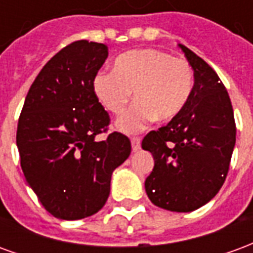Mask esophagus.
Returning a JSON list of instances; mask_svg holds the SVG:
<instances>
[{"label":"esophagus","instance_id":"obj_1","mask_svg":"<svg viewBox=\"0 0 253 253\" xmlns=\"http://www.w3.org/2000/svg\"><path fill=\"white\" fill-rule=\"evenodd\" d=\"M131 148L134 152H137L141 148V138L139 137H132L131 138Z\"/></svg>","mask_w":253,"mask_h":253}]
</instances>
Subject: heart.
I'll return each mask as SVG.
<instances>
[{
    "mask_svg": "<svg viewBox=\"0 0 253 253\" xmlns=\"http://www.w3.org/2000/svg\"><path fill=\"white\" fill-rule=\"evenodd\" d=\"M93 90L114 115L125 112L134 92L135 104L116 122L121 131L131 134L156 118L172 121L186 108L194 90V70L184 59L160 50H131L116 58L112 72L94 77Z\"/></svg>",
    "mask_w": 253,
    "mask_h": 253,
    "instance_id": "b5f03b06",
    "label": "heart"
}]
</instances>
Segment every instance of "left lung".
<instances>
[{"instance_id":"left-lung-1","label":"left lung","mask_w":253,"mask_h":253,"mask_svg":"<svg viewBox=\"0 0 253 253\" xmlns=\"http://www.w3.org/2000/svg\"><path fill=\"white\" fill-rule=\"evenodd\" d=\"M194 69V90L175 119L150 131L142 149L153 154L145 180L149 199L169 211L188 212L217 195L236 143L233 107L218 74L195 52L179 44Z\"/></svg>"}]
</instances>
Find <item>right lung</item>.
<instances>
[{
    "mask_svg": "<svg viewBox=\"0 0 253 253\" xmlns=\"http://www.w3.org/2000/svg\"><path fill=\"white\" fill-rule=\"evenodd\" d=\"M108 47L73 42L43 66L20 114L16 143L25 180L59 219L93 215L110 195L112 172L131 153L130 139L111 132L110 116L93 90Z\"/></svg>",
    "mask_w": 253,
    "mask_h": 253,
    "instance_id": "right-lung-1",
    "label": "right lung"
}]
</instances>
